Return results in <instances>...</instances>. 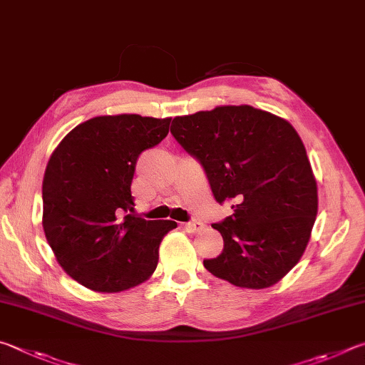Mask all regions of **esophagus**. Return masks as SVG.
<instances>
[{"label":"esophagus","mask_w":365,"mask_h":365,"mask_svg":"<svg viewBox=\"0 0 365 365\" xmlns=\"http://www.w3.org/2000/svg\"><path fill=\"white\" fill-rule=\"evenodd\" d=\"M182 227L186 229L187 232H197V231H200V229L203 227V225H202L200 221H190V222H184Z\"/></svg>","instance_id":"1"}]
</instances>
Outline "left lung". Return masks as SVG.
<instances>
[{"instance_id":"obj_1","label":"left lung","mask_w":365,"mask_h":365,"mask_svg":"<svg viewBox=\"0 0 365 365\" xmlns=\"http://www.w3.org/2000/svg\"><path fill=\"white\" fill-rule=\"evenodd\" d=\"M171 134L202 165L218 203L234 213L212 227L225 248L203 259L213 276L242 289L277 284L308 245L317 184L289 121L252 106H221L176 117Z\"/></svg>"}]
</instances>
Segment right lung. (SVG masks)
<instances>
[{
	"label": "right lung",
	"mask_w": 365,
	"mask_h": 365,
	"mask_svg": "<svg viewBox=\"0 0 365 365\" xmlns=\"http://www.w3.org/2000/svg\"><path fill=\"white\" fill-rule=\"evenodd\" d=\"M171 118L104 115L75 126L51 155L43 178V229L57 263L94 292L143 284L158 263L160 242L178 225L130 215L140 153L162 143Z\"/></svg>",
	"instance_id": "add662e5"
}]
</instances>
